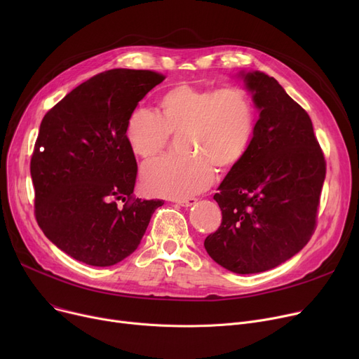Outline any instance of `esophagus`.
Masks as SVG:
<instances>
[{
	"label": "esophagus",
	"instance_id": "34e87169",
	"mask_svg": "<svg viewBox=\"0 0 359 359\" xmlns=\"http://www.w3.org/2000/svg\"><path fill=\"white\" fill-rule=\"evenodd\" d=\"M198 202L196 198H183V199H177L176 203H179L180 206H184V208H189V206H194Z\"/></svg>",
	"mask_w": 359,
	"mask_h": 359
}]
</instances>
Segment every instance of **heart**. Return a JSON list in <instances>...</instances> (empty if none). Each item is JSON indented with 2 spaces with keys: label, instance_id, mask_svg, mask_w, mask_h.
<instances>
[{
  "label": "heart",
  "instance_id": "b5f03b06",
  "mask_svg": "<svg viewBox=\"0 0 359 359\" xmlns=\"http://www.w3.org/2000/svg\"><path fill=\"white\" fill-rule=\"evenodd\" d=\"M255 126L256 109L248 91L182 84L158 99L157 116L147 109L132 111L125 141L137 158L151 163L161 157L168 137H180L182 156L147 167L142 186L151 195L184 198L214 182V167L231 168L246 156Z\"/></svg>",
  "mask_w": 359,
  "mask_h": 359
}]
</instances>
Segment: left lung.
I'll use <instances>...</instances> for the list:
<instances>
[{
  "label": "left lung",
  "instance_id": "obj_1",
  "mask_svg": "<svg viewBox=\"0 0 359 359\" xmlns=\"http://www.w3.org/2000/svg\"><path fill=\"white\" fill-rule=\"evenodd\" d=\"M236 77L252 94L259 119L246 156L214 195L222 222L203 246L222 268L249 275L276 268L309 243L326 161L307 111L273 77L260 71Z\"/></svg>",
  "mask_w": 359,
  "mask_h": 359
}]
</instances>
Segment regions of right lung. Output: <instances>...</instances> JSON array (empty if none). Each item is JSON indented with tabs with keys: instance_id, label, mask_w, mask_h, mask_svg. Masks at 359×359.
<instances>
[{
	"instance_id": "add662e5",
	"label": "right lung",
	"mask_w": 359,
	"mask_h": 359,
	"mask_svg": "<svg viewBox=\"0 0 359 359\" xmlns=\"http://www.w3.org/2000/svg\"><path fill=\"white\" fill-rule=\"evenodd\" d=\"M163 80L142 69L102 72L41 123L30 161L36 219L56 248L86 265L111 266L134 253L164 203L132 198L138 167L125 141L128 116Z\"/></svg>"
}]
</instances>
